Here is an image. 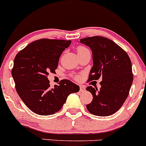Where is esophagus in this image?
<instances>
[{"label":"esophagus","instance_id":"obj_1","mask_svg":"<svg viewBox=\"0 0 146 146\" xmlns=\"http://www.w3.org/2000/svg\"><path fill=\"white\" fill-rule=\"evenodd\" d=\"M85 89H86V88H85V86H80V91H81V92L84 91Z\"/></svg>","mask_w":146,"mask_h":146}]
</instances>
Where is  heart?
<instances>
[{"instance_id": "heart-1", "label": "heart", "mask_w": 146, "mask_h": 146, "mask_svg": "<svg viewBox=\"0 0 146 146\" xmlns=\"http://www.w3.org/2000/svg\"><path fill=\"white\" fill-rule=\"evenodd\" d=\"M90 51L89 49L88 48H87L86 47H85V46H79L78 48H77V53H78V54H82V53H86V52H88ZM80 78V75H76V76L75 77V80H79Z\"/></svg>"}]
</instances>
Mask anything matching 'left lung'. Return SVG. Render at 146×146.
Returning <instances> with one entry per match:
<instances>
[{"label": "left lung", "instance_id": "left-lung-1", "mask_svg": "<svg viewBox=\"0 0 146 146\" xmlns=\"http://www.w3.org/2000/svg\"><path fill=\"white\" fill-rule=\"evenodd\" d=\"M93 53V66L88 81L102 79L98 92L91 86L86 90L93 95V100L86 108L97 116H109L123 104L133 81L132 64L128 55L115 42L102 36L80 39Z\"/></svg>", "mask_w": 146, "mask_h": 146}]
</instances>
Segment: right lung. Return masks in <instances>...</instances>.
I'll return each instance as SVG.
<instances>
[{"mask_svg": "<svg viewBox=\"0 0 146 146\" xmlns=\"http://www.w3.org/2000/svg\"><path fill=\"white\" fill-rule=\"evenodd\" d=\"M71 40H38L20 51L14 58L11 74L18 95L33 113L50 115L58 112L71 93L80 87L68 80H62L58 85L50 87L48 75L56 73L64 50Z\"/></svg>", "mask_w": 146, "mask_h": 146, "instance_id": "right-lung-1", "label": "right lung"}]
</instances>
